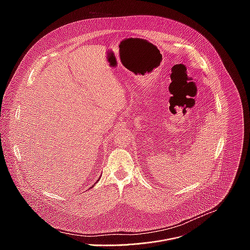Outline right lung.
Wrapping results in <instances>:
<instances>
[{
    "label": "right lung",
    "mask_w": 250,
    "mask_h": 250,
    "mask_svg": "<svg viewBox=\"0 0 250 250\" xmlns=\"http://www.w3.org/2000/svg\"><path fill=\"white\" fill-rule=\"evenodd\" d=\"M98 181H99V180H98ZM96 183H97V182H96ZM96 183H95V184H96Z\"/></svg>",
    "instance_id": "right-lung-1"
}]
</instances>
